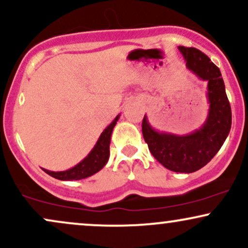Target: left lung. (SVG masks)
Instances as JSON below:
<instances>
[{"label": "left lung", "mask_w": 248, "mask_h": 248, "mask_svg": "<svg viewBox=\"0 0 248 248\" xmlns=\"http://www.w3.org/2000/svg\"><path fill=\"white\" fill-rule=\"evenodd\" d=\"M186 69L201 80L207 82L209 112L198 129L186 134L156 130L144 115L142 134L154 157L167 169L175 172H195L212 160L229 136L232 113L225 92L220 70L206 55L195 47L178 46Z\"/></svg>", "instance_id": "1"}]
</instances>
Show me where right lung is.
Listing matches in <instances>:
<instances>
[{"instance_id": "right-lung-1", "label": "right lung", "mask_w": 248, "mask_h": 248, "mask_svg": "<svg viewBox=\"0 0 248 248\" xmlns=\"http://www.w3.org/2000/svg\"><path fill=\"white\" fill-rule=\"evenodd\" d=\"M119 118H120V114L116 115L114 120L105 128L104 132L99 136L94 147L92 148V150L88 153V155L84 160L76 164L75 167L64 170V171H51V170L47 169L43 170L47 175L52 176L57 179H61V181H79V179L87 178L100 171L102 168L106 166L108 158H109L110 136H112L113 129H114Z\"/></svg>"}]
</instances>
